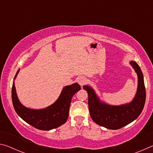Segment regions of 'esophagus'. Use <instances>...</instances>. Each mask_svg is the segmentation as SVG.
Wrapping results in <instances>:
<instances>
[{"label": "esophagus", "instance_id": "1", "mask_svg": "<svg viewBox=\"0 0 153 153\" xmlns=\"http://www.w3.org/2000/svg\"><path fill=\"white\" fill-rule=\"evenodd\" d=\"M77 82H78V84L80 85V86H83L86 83V77H83V76L78 77V79H77Z\"/></svg>", "mask_w": 153, "mask_h": 153}]
</instances>
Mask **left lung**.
I'll return each mask as SVG.
<instances>
[{"label": "left lung", "mask_w": 153, "mask_h": 153, "mask_svg": "<svg viewBox=\"0 0 153 153\" xmlns=\"http://www.w3.org/2000/svg\"><path fill=\"white\" fill-rule=\"evenodd\" d=\"M129 63L138 76V88L134 99L125 105L114 106L100 101L93 88L84 86L88 94V107L90 116L96 123L109 129H118L132 122L143 110L146 100L144 77L140 67L136 61Z\"/></svg>", "instance_id": "obj_1"}]
</instances>
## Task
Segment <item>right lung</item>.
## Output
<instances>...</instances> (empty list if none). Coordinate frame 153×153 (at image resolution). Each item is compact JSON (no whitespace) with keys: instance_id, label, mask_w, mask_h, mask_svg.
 I'll use <instances>...</instances> for the list:
<instances>
[{"instance_id":"1","label":"right lung","mask_w":153,"mask_h":153,"mask_svg":"<svg viewBox=\"0 0 153 153\" xmlns=\"http://www.w3.org/2000/svg\"><path fill=\"white\" fill-rule=\"evenodd\" d=\"M18 69L14 79L19 74ZM81 90L77 83L65 86L58 99L49 107L42 109L27 108L20 102L17 97L15 83L13 82L12 101L17 115L25 122L40 130H51L63 125L69 117V111L73 96Z\"/></svg>"}]
</instances>
